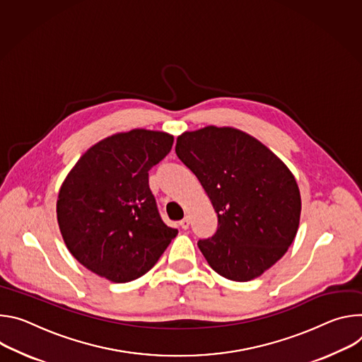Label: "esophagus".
<instances>
[{
  "label": "esophagus",
  "instance_id": "obj_1",
  "mask_svg": "<svg viewBox=\"0 0 362 362\" xmlns=\"http://www.w3.org/2000/svg\"><path fill=\"white\" fill-rule=\"evenodd\" d=\"M180 227L182 228V230H187L188 227H189V220L185 217V218H182L181 221H180Z\"/></svg>",
  "mask_w": 362,
  "mask_h": 362
}]
</instances>
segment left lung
Segmentation results:
<instances>
[{
    "mask_svg": "<svg viewBox=\"0 0 362 362\" xmlns=\"http://www.w3.org/2000/svg\"><path fill=\"white\" fill-rule=\"evenodd\" d=\"M175 152L218 217L214 235L198 240L214 272L247 282L284 257L299 227L300 192L282 160L256 138L217 127L182 134Z\"/></svg>",
    "mask_w": 362,
    "mask_h": 362,
    "instance_id": "left-lung-1",
    "label": "left lung"
}]
</instances>
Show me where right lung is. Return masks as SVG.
Segmentation results:
<instances>
[{
	"label": "right lung",
	"instance_id": "obj_1",
	"mask_svg": "<svg viewBox=\"0 0 362 362\" xmlns=\"http://www.w3.org/2000/svg\"><path fill=\"white\" fill-rule=\"evenodd\" d=\"M173 144L170 134L134 129L80 156L57 199L59 227L78 263L115 284L155 266L178 230L160 218L148 177Z\"/></svg>",
	"mask_w": 362,
	"mask_h": 362
}]
</instances>
